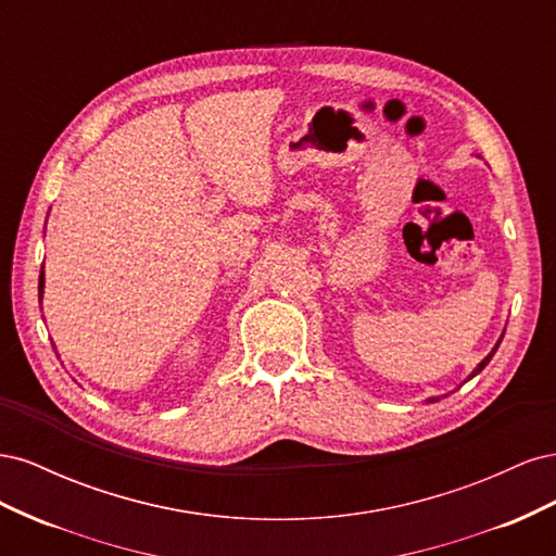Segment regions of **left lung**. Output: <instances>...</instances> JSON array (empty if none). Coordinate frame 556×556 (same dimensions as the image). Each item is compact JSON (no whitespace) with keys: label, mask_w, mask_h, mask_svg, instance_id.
I'll return each instance as SVG.
<instances>
[{"label":"left lung","mask_w":556,"mask_h":556,"mask_svg":"<svg viewBox=\"0 0 556 556\" xmlns=\"http://www.w3.org/2000/svg\"><path fill=\"white\" fill-rule=\"evenodd\" d=\"M498 343H501V341H498ZM498 343H496V345H494V350H492V352H490V355H486V357H484V359H482V362H480V364H478V366H476V371H473V374H470V376H468V380H470V378H473V376H478V374H480V371H482V368H484V366H486V364H490V359H492V357H494V352H496V350H498ZM429 401H439V399H429Z\"/></svg>","instance_id":"obj_1"}]
</instances>
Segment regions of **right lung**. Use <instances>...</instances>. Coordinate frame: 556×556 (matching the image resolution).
Masks as SVG:
<instances>
[{
  "mask_svg": "<svg viewBox=\"0 0 556 556\" xmlns=\"http://www.w3.org/2000/svg\"><path fill=\"white\" fill-rule=\"evenodd\" d=\"M43 294V268H41V276H39V296Z\"/></svg>",
  "mask_w": 556,
  "mask_h": 556,
  "instance_id": "obj_1",
  "label": "right lung"
}]
</instances>
